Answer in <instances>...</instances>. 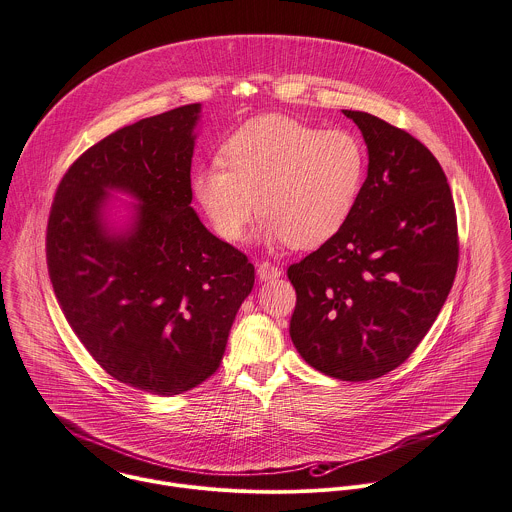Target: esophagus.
Segmentation results:
<instances>
[{
	"instance_id": "obj_1",
	"label": "esophagus",
	"mask_w": 512,
	"mask_h": 512,
	"mask_svg": "<svg viewBox=\"0 0 512 512\" xmlns=\"http://www.w3.org/2000/svg\"><path fill=\"white\" fill-rule=\"evenodd\" d=\"M281 269L279 267H275V265H271L269 261H265V263H261L259 265V269H257V275H259V279L261 281H273V279H279L281 277Z\"/></svg>"
}]
</instances>
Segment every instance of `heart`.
Returning a JSON list of instances; mask_svg holds the SVG:
<instances>
[{"label":"heart","mask_w":512,"mask_h":512,"mask_svg":"<svg viewBox=\"0 0 512 512\" xmlns=\"http://www.w3.org/2000/svg\"><path fill=\"white\" fill-rule=\"evenodd\" d=\"M223 161L195 169L191 193L213 231L237 243L257 211L267 243L313 249L335 237L363 189L367 155L347 129H321L285 115L239 127Z\"/></svg>","instance_id":"heart-1"}]
</instances>
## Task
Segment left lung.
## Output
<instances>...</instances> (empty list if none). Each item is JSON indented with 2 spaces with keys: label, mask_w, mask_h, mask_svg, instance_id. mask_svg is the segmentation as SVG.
Wrapping results in <instances>:
<instances>
[{
  "label": "left lung",
  "mask_w": 512,
  "mask_h": 512,
  "mask_svg": "<svg viewBox=\"0 0 512 512\" xmlns=\"http://www.w3.org/2000/svg\"><path fill=\"white\" fill-rule=\"evenodd\" d=\"M343 113L363 133L367 179L343 229L289 267V333L317 371L371 381L405 363L443 309L459 265L457 213L419 139L371 113Z\"/></svg>",
  "instance_id": "obj_1"
}]
</instances>
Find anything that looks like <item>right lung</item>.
Wrapping results in <instances>:
<instances>
[{
	"label": "right lung",
	"mask_w": 512,
	"mask_h": 512,
	"mask_svg": "<svg viewBox=\"0 0 512 512\" xmlns=\"http://www.w3.org/2000/svg\"><path fill=\"white\" fill-rule=\"evenodd\" d=\"M201 103L127 125L63 175L47 223L59 307L117 381L173 397L217 369L255 267L191 207ZM127 194L133 204L112 193Z\"/></svg>",
	"instance_id": "right-lung-1"
}]
</instances>
